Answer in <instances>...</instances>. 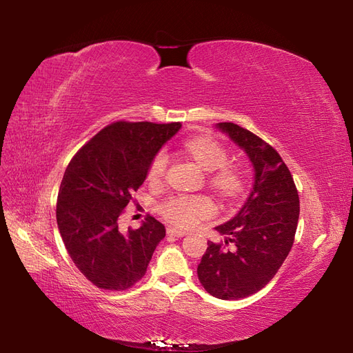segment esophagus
I'll use <instances>...</instances> for the list:
<instances>
[{"mask_svg":"<svg viewBox=\"0 0 353 353\" xmlns=\"http://www.w3.org/2000/svg\"><path fill=\"white\" fill-rule=\"evenodd\" d=\"M166 232H168V236H172V237H184L187 234L184 230H178V228H174V227H169L166 230Z\"/></svg>","mask_w":353,"mask_h":353,"instance_id":"34e87169","label":"esophagus"}]
</instances>
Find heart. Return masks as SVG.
I'll return each mask as SVG.
<instances>
[{"label": "heart", "mask_w": 353, "mask_h": 353, "mask_svg": "<svg viewBox=\"0 0 353 353\" xmlns=\"http://www.w3.org/2000/svg\"><path fill=\"white\" fill-rule=\"evenodd\" d=\"M183 152L209 172V184L223 197H237L245 188V172L240 165L227 163L228 152L219 141L212 137H191L183 143ZM168 168V154L159 152L150 166L148 179L160 181ZM215 212V205L206 196H175L162 203L160 213L181 227H190L200 219Z\"/></svg>", "instance_id": "b5f03b06"}]
</instances>
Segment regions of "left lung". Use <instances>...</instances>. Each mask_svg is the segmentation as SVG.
Segmentation results:
<instances>
[{
	"label": "left lung",
	"instance_id": "left-lung-1",
	"mask_svg": "<svg viewBox=\"0 0 353 353\" xmlns=\"http://www.w3.org/2000/svg\"><path fill=\"white\" fill-rule=\"evenodd\" d=\"M216 128L248 154L254 183L237 215L215 227L228 237L225 244L208 241L197 275L212 296L237 301L259 292L280 270L294 241L301 206L290 170L275 148L236 123ZM230 242L232 251L226 249Z\"/></svg>",
	"mask_w": 353,
	"mask_h": 353
}]
</instances>
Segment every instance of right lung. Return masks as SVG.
Returning a JSON list of instances; mask_svg holds the SVG:
<instances>
[{"mask_svg":"<svg viewBox=\"0 0 353 353\" xmlns=\"http://www.w3.org/2000/svg\"><path fill=\"white\" fill-rule=\"evenodd\" d=\"M179 122H114L73 156L57 199V225L77 268L104 290H126L141 280L166 230L148 216L121 232L117 219L141 187L153 157Z\"/></svg>","mask_w":353,"mask_h":353,"instance_id":"obj_1","label":"right lung"}]
</instances>
